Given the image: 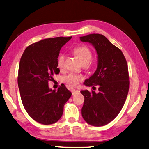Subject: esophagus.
<instances>
[{
	"label": "esophagus",
	"mask_w": 149,
	"mask_h": 149,
	"mask_svg": "<svg viewBox=\"0 0 149 149\" xmlns=\"http://www.w3.org/2000/svg\"><path fill=\"white\" fill-rule=\"evenodd\" d=\"M80 92V90L78 89H71V93L72 95H74V94L79 93Z\"/></svg>",
	"instance_id": "esophagus-1"
}]
</instances>
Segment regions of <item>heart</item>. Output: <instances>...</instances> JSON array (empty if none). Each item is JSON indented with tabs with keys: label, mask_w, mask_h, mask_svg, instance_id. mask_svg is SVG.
I'll return each mask as SVG.
<instances>
[{
	"label": "heart",
	"mask_w": 149,
	"mask_h": 149,
	"mask_svg": "<svg viewBox=\"0 0 149 149\" xmlns=\"http://www.w3.org/2000/svg\"><path fill=\"white\" fill-rule=\"evenodd\" d=\"M74 53L77 55L83 65H88L91 61L93 58V53L88 47L82 45L76 47L73 49ZM66 56L65 54L61 53L57 59V65L60 69L63 70L65 66V61ZM63 81L72 86H76L83 80L82 76L74 73H69L64 76L62 78Z\"/></svg>",
	"instance_id": "b5f03b06"
}]
</instances>
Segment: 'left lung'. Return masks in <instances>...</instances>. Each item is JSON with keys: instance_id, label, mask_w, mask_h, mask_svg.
Listing matches in <instances>:
<instances>
[{"instance_id": "left-lung-1", "label": "left lung", "mask_w": 149, "mask_h": 149, "mask_svg": "<svg viewBox=\"0 0 149 149\" xmlns=\"http://www.w3.org/2000/svg\"><path fill=\"white\" fill-rule=\"evenodd\" d=\"M79 38L91 43L98 55L97 70L85 81L84 85L98 86L99 93L93 90L81 91L84 97L82 116L90 125L102 126L116 118L127 98L129 89L127 61L120 49L105 36L93 33Z\"/></svg>"}]
</instances>
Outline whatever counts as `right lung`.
I'll list each match as a JSON object with an SVG mask.
<instances>
[{"label": "right lung", "mask_w": 149, "mask_h": 149, "mask_svg": "<svg viewBox=\"0 0 149 149\" xmlns=\"http://www.w3.org/2000/svg\"><path fill=\"white\" fill-rule=\"evenodd\" d=\"M71 38L42 40L26 47L20 58L18 86L22 102L29 115L40 124L49 125L59 120L71 96L64 84L58 91L48 87L53 76L60 72L57 59L60 49Z\"/></svg>", "instance_id": "obj_1"}]
</instances>
